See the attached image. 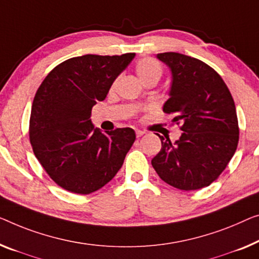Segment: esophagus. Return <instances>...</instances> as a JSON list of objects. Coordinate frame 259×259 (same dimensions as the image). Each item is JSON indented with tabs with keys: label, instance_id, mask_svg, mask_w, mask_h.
Here are the masks:
<instances>
[{
	"label": "esophagus",
	"instance_id": "1",
	"mask_svg": "<svg viewBox=\"0 0 259 259\" xmlns=\"http://www.w3.org/2000/svg\"><path fill=\"white\" fill-rule=\"evenodd\" d=\"M145 134V131H143V130H136V136L137 137H141V136H143V135Z\"/></svg>",
	"mask_w": 259,
	"mask_h": 259
}]
</instances>
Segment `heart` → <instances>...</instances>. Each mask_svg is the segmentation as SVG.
<instances>
[{"label":"heart","mask_w":259,"mask_h":259,"mask_svg":"<svg viewBox=\"0 0 259 259\" xmlns=\"http://www.w3.org/2000/svg\"><path fill=\"white\" fill-rule=\"evenodd\" d=\"M136 74L141 82L144 84L151 80L158 81L163 75V66L153 58H143L136 64Z\"/></svg>","instance_id":"1"}]
</instances>
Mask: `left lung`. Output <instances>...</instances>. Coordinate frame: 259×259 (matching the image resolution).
<instances>
[{
	"mask_svg": "<svg viewBox=\"0 0 259 259\" xmlns=\"http://www.w3.org/2000/svg\"><path fill=\"white\" fill-rule=\"evenodd\" d=\"M172 73L169 99L163 110L172 114L183 134L172 143L160 136L161 149L151 164L161 180L181 191L209 186L225 171L238 144L236 108L215 69L177 52L158 53Z\"/></svg>",
	"mask_w": 259,
	"mask_h": 259,
	"instance_id": "8db88e82",
	"label": "left lung"
}]
</instances>
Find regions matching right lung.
<instances>
[{
  "label": "right lung",
  "mask_w": 259,
  "mask_h": 259,
  "mask_svg": "<svg viewBox=\"0 0 259 259\" xmlns=\"http://www.w3.org/2000/svg\"><path fill=\"white\" fill-rule=\"evenodd\" d=\"M86 55L67 59L46 75L34 95L29 136L36 158L57 185L91 194L116 176L136 135L131 128L103 134L91 121L115 79L134 59Z\"/></svg>",
  "instance_id": "1"
}]
</instances>
